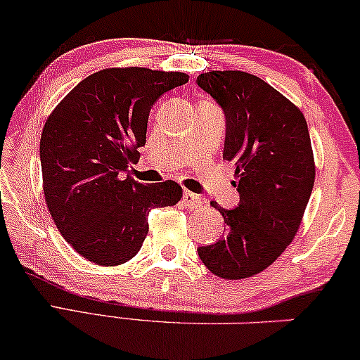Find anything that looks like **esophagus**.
I'll list each match as a JSON object with an SVG mask.
<instances>
[{
  "instance_id": "obj_1",
  "label": "esophagus",
  "mask_w": 360,
  "mask_h": 360,
  "mask_svg": "<svg viewBox=\"0 0 360 360\" xmlns=\"http://www.w3.org/2000/svg\"><path fill=\"white\" fill-rule=\"evenodd\" d=\"M202 197H198V195H195V193H191V191H184V203H185V207H188V208H195V207H198V205H202Z\"/></svg>"
}]
</instances>
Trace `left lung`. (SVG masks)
Segmentation results:
<instances>
[{"mask_svg":"<svg viewBox=\"0 0 360 360\" xmlns=\"http://www.w3.org/2000/svg\"><path fill=\"white\" fill-rule=\"evenodd\" d=\"M197 84L225 115L223 158L236 167L235 208L212 205L226 230L198 256L217 276H255L278 259L301 225L314 186V157L302 112L253 74L212 71Z\"/></svg>","mask_w":360,"mask_h":360,"instance_id":"left-lung-1","label":"left lung"}]
</instances>
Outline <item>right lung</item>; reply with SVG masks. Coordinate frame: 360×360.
<instances>
[{
	"instance_id": "obj_1",
	"label": "right lung",
	"mask_w": 360,
	"mask_h": 360,
	"mask_svg": "<svg viewBox=\"0 0 360 360\" xmlns=\"http://www.w3.org/2000/svg\"><path fill=\"white\" fill-rule=\"evenodd\" d=\"M186 82L184 72L104 69L79 82L46 120L39 143L46 203L64 240L92 263L132 259L150 210L181 198L175 181L139 184L125 172L146 146L153 104Z\"/></svg>"
}]
</instances>
